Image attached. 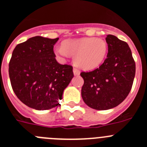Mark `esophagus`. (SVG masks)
<instances>
[{"label":"esophagus","mask_w":147,"mask_h":147,"mask_svg":"<svg viewBox=\"0 0 147 147\" xmlns=\"http://www.w3.org/2000/svg\"><path fill=\"white\" fill-rule=\"evenodd\" d=\"M73 72L75 75H78L79 74H80V70L75 67V68H73Z\"/></svg>","instance_id":"obj_1"}]
</instances>
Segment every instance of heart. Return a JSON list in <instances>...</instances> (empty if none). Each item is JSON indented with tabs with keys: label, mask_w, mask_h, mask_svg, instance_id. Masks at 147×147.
<instances>
[{
	"label": "heart",
	"mask_w": 147,
	"mask_h": 147,
	"mask_svg": "<svg viewBox=\"0 0 147 147\" xmlns=\"http://www.w3.org/2000/svg\"><path fill=\"white\" fill-rule=\"evenodd\" d=\"M55 52L62 58L74 56V63L78 67L90 69L102 62L107 52V44L101 38L69 39L64 41L61 46L56 48Z\"/></svg>",
	"instance_id": "heart-1"
}]
</instances>
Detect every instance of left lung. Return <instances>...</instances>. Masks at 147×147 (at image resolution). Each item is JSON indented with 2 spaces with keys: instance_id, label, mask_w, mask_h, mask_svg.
<instances>
[{
  "instance_id": "obj_1",
  "label": "left lung",
  "mask_w": 147,
  "mask_h": 147,
  "mask_svg": "<svg viewBox=\"0 0 147 147\" xmlns=\"http://www.w3.org/2000/svg\"><path fill=\"white\" fill-rule=\"evenodd\" d=\"M108 53L98 68L82 72L84 80L82 98L86 105L97 110L117 107L127 96L136 73V63L127 43L112 35H107Z\"/></svg>"
}]
</instances>
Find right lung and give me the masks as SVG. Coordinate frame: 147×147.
I'll use <instances>...</instances> for the list:
<instances>
[{"label":"right lung","mask_w":147,"mask_h":147,"mask_svg":"<svg viewBox=\"0 0 147 147\" xmlns=\"http://www.w3.org/2000/svg\"><path fill=\"white\" fill-rule=\"evenodd\" d=\"M59 38H30L13 49L9 64L11 84L17 98L37 110L59 105L64 90L74 77L72 67L57 61L53 46Z\"/></svg>","instance_id":"right-lung-1"}]
</instances>
